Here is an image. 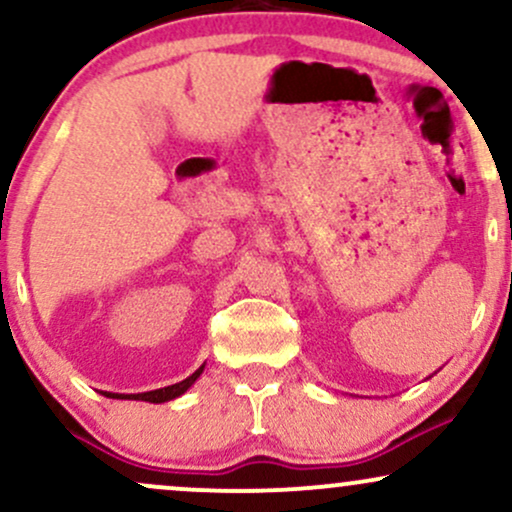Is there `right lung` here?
I'll list each match as a JSON object with an SVG mask.
<instances>
[{
    "instance_id": "right-lung-1",
    "label": "right lung",
    "mask_w": 512,
    "mask_h": 512,
    "mask_svg": "<svg viewBox=\"0 0 512 512\" xmlns=\"http://www.w3.org/2000/svg\"><path fill=\"white\" fill-rule=\"evenodd\" d=\"M202 370H204V366L199 368V370H195V373H192L190 378L182 380V383H175V385L161 387V390H154V392H142V395H108V397H117V399H144V402H156V404L168 402V399L180 397L182 392L187 390V387H190L192 383H195V380L199 378V373H202Z\"/></svg>"
}]
</instances>
